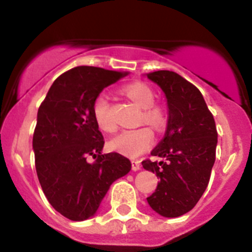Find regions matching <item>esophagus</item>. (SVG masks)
I'll return each mask as SVG.
<instances>
[{
	"instance_id": "obj_1",
	"label": "esophagus",
	"mask_w": 252,
	"mask_h": 252,
	"mask_svg": "<svg viewBox=\"0 0 252 252\" xmlns=\"http://www.w3.org/2000/svg\"><path fill=\"white\" fill-rule=\"evenodd\" d=\"M132 170L136 171V170H140L141 169V162L139 161V160H132Z\"/></svg>"
}]
</instances>
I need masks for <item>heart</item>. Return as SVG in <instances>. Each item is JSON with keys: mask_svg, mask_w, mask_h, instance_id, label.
I'll return each instance as SVG.
<instances>
[{"mask_svg": "<svg viewBox=\"0 0 252 252\" xmlns=\"http://www.w3.org/2000/svg\"><path fill=\"white\" fill-rule=\"evenodd\" d=\"M126 97L142 108L140 122L150 125L155 131H161L168 124V113L159 104H155V95L150 87L141 82L131 83L124 88ZM93 117L99 128L104 132H113L116 124L111 116L110 99L104 93L95 97L93 102ZM154 142V133L146 126L133 130H125L108 141V148L125 157L136 158L146 153Z\"/></svg>", "mask_w": 252, "mask_h": 252, "instance_id": "obj_1", "label": "heart"}]
</instances>
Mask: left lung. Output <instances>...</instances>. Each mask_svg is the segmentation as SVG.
Wrapping results in <instances>:
<instances>
[{"instance_id": "obj_1", "label": "left lung", "mask_w": 252, "mask_h": 252, "mask_svg": "<svg viewBox=\"0 0 252 252\" xmlns=\"http://www.w3.org/2000/svg\"><path fill=\"white\" fill-rule=\"evenodd\" d=\"M146 75L164 91L169 107L165 136L151 151L162 161H142L160 179L148 202L164 217H179L198 203L208 186L216 160V122L199 90L182 75L170 70Z\"/></svg>"}]
</instances>
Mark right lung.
<instances>
[{
    "label": "right lung",
    "mask_w": 252,
    "mask_h": 252,
    "mask_svg": "<svg viewBox=\"0 0 252 252\" xmlns=\"http://www.w3.org/2000/svg\"><path fill=\"white\" fill-rule=\"evenodd\" d=\"M127 74L75 66L55 79L39 107L32 137L37 178L49 203L72 221L94 215L111 184L131 170L121 154H102L92 111L95 97Z\"/></svg>",
    "instance_id": "add662e5"
}]
</instances>
